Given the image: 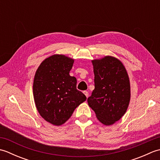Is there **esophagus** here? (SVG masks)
<instances>
[{
	"label": "esophagus",
	"mask_w": 160,
	"mask_h": 160,
	"mask_svg": "<svg viewBox=\"0 0 160 160\" xmlns=\"http://www.w3.org/2000/svg\"><path fill=\"white\" fill-rule=\"evenodd\" d=\"M83 93H84V95H85L87 98L89 97V92H88V91H83Z\"/></svg>",
	"instance_id": "1"
}]
</instances>
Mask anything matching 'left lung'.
Instances as JSON below:
<instances>
[{
    "instance_id": "left-lung-1",
    "label": "left lung",
    "mask_w": 160,
    "mask_h": 160,
    "mask_svg": "<svg viewBox=\"0 0 160 160\" xmlns=\"http://www.w3.org/2000/svg\"><path fill=\"white\" fill-rule=\"evenodd\" d=\"M95 89L88 98L98 120L106 126L120 120L131 99L130 81L120 60L107 56L93 60Z\"/></svg>"
}]
</instances>
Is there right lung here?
<instances>
[{"mask_svg":"<svg viewBox=\"0 0 160 160\" xmlns=\"http://www.w3.org/2000/svg\"><path fill=\"white\" fill-rule=\"evenodd\" d=\"M74 60L55 54L44 60L35 73L33 93L38 113L47 122L60 126L87 100L76 89L77 80L69 71Z\"/></svg>","mask_w":160,"mask_h":160,"instance_id":"1","label":"right lung"}]
</instances>
